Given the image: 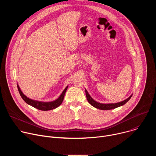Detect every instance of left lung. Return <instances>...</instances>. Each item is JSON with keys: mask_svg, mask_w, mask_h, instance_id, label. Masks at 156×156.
Listing matches in <instances>:
<instances>
[{"mask_svg": "<svg viewBox=\"0 0 156 156\" xmlns=\"http://www.w3.org/2000/svg\"><path fill=\"white\" fill-rule=\"evenodd\" d=\"M85 93H86V96L87 100L89 103H90L93 107H94L95 108H97L101 109V110H105L114 109V108H115L117 107H119L120 106H122V105L125 104L130 99V98L132 96V95H131L128 99L124 100L123 101L118 102V103H115V104H101V103H99V102L95 101L93 99H92V98L90 96V95L88 94L86 90H85Z\"/></svg>", "mask_w": 156, "mask_h": 156, "instance_id": "1", "label": "left lung"}]
</instances>
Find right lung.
Listing matches in <instances>:
<instances>
[{"label":"right lung","mask_w":156,"mask_h":156,"mask_svg":"<svg viewBox=\"0 0 156 156\" xmlns=\"http://www.w3.org/2000/svg\"><path fill=\"white\" fill-rule=\"evenodd\" d=\"M17 87H18V91H19V93H20L21 97L24 100V101L27 104L33 106V107H34L37 109L46 111V110H50L54 109V108L58 107L62 104V102H63V98H64L65 92L68 88V86H66L65 88V90H63V91L62 92V93L61 94V95L57 99H56L54 101L48 102L37 101H34V100L31 99L27 98L25 94H23V93H22V91H21L20 88L18 84H17Z\"/></svg>","instance_id":"obj_1"}]
</instances>
